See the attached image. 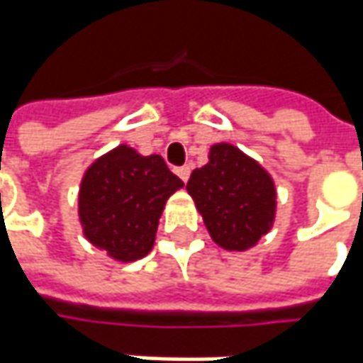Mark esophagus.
I'll use <instances>...</instances> for the list:
<instances>
[{
	"instance_id": "obj_1",
	"label": "esophagus",
	"mask_w": 363,
	"mask_h": 363,
	"mask_svg": "<svg viewBox=\"0 0 363 363\" xmlns=\"http://www.w3.org/2000/svg\"><path fill=\"white\" fill-rule=\"evenodd\" d=\"M175 174L179 175V179H182V182H188V179H189V167H188V165H184V167H177V169H175Z\"/></svg>"
}]
</instances>
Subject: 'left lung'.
Instances as JSON below:
<instances>
[{
    "label": "left lung",
    "mask_w": 363,
    "mask_h": 363,
    "mask_svg": "<svg viewBox=\"0 0 363 363\" xmlns=\"http://www.w3.org/2000/svg\"><path fill=\"white\" fill-rule=\"evenodd\" d=\"M186 189L212 240L224 250L244 252L257 246L274 224V179L232 143L210 147L208 163L191 172Z\"/></svg>",
    "instance_id": "left-lung-1"
}]
</instances>
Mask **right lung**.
Masks as SVG:
<instances>
[{
	"label": "right lung",
	"instance_id": "obj_1",
	"mask_svg": "<svg viewBox=\"0 0 363 363\" xmlns=\"http://www.w3.org/2000/svg\"><path fill=\"white\" fill-rule=\"evenodd\" d=\"M184 182L161 155L117 145L96 157L80 179L78 220L84 238L119 262L147 257L165 202Z\"/></svg>",
	"mask_w": 363,
	"mask_h": 363
}]
</instances>
